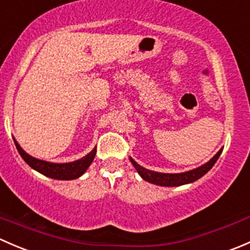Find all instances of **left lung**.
<instances>
[{"mask_svg":"<svg viewBox=\"0 0 250 250\" xmlns=\"http://www.w3.org/2000/svg\"><path fill=\"white\" fill-rule=\"evenodd\" d=\"M221 152H223V148L218 151L215 156L210 158L207 163L201 166V167L195 168L192 170H188V172L184 173H160V172H153V170L146 169V168L141 167L140 165H138L132 157H129L130 162L134 166V168L137 169V172L139 173V175L144 179L145 181L151 184H155L158 186H167V188H174V186H181L186 185V184H191L193 181L201 179L204 174H207L209 170L213 168V166L215 165V162L218 161V158L220 157Z\"/></svg>","mask_w":250,"mask_h":250,"instance_id":"1","label":"left lung"}]
</instances>
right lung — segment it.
Returning <instances> with one entry per match:
<instances>
[{
    "label": "right lung",
    "mask_w": 250,
    "mask_h": 250,
    "mask_svg": "<svg viewBox=\"0 0 250 250\" xmlns=\"http://www.w3.org/2000/svg\"><path fill=\"white\" fill-rule=\"evenodd\" d=\"M14 144H16L18 152L20 153L22 160H24L32 169L43 174V175L48 176V178L55 179V180H74V179L80 178V176L83 175L85 170L88 169L90 163L94 160L95 153H97V147H94L89 153H87L84 157L80 158V160L77 161H74V162L53 163L48 162V161L39 160V158H35L32 157V156H30L29 153H26L22 150L21 146L18 144V141L16 139H14Z\"/></svg>",
    "instance_id": "right-lung-1"
}]
</instances>
